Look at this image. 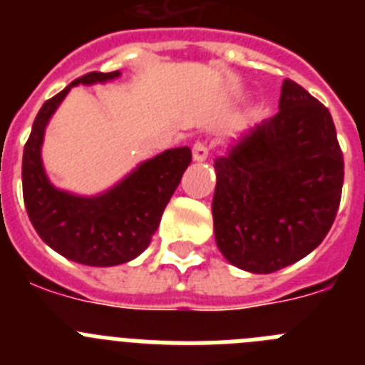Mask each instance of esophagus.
<instances>
[{
	"label": "esophagus",
	"instance_id": "34e87169",
	"mask_svg": "<svg viewBox=\"0 0 365 365\" xmlns=\"http://www.w3.org/2000/svg\"><path fill=\"white\" fill-rule=\"evenodd\" d=\"M192 155L195 163H205L208 159V146L205 143H195L193 144Z\"/></svg>",
	"mask_w": 365,
	"mask_h": 365
}]
</instances>
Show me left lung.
I'll use <instances>...</instances> for the list:
<instances>
[{
    "instance_id": "obj_1",
    "label": "left lung",
    "mask_w": 365,
    "mask_h": 365,
    "mask_svg": "<svg viewBox=\"0 0 365 365\" xmlns=\"http://www.w3.org/2000/svg\"><path fill=\"white\" fill-rule=\"evenodd\" d=\"M215 243L237 269L270 274L311 254L333 227L344 157L329 109L285 80L279 111L214 163Z\"/></svg>"
}]
</instances>
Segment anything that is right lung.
<instances>
[{"mask_svg":"<svg viewBox=\"0 0 365 365\" xmlns=\"http://www.w3.org/2000/svg\"><path fill=\"white\" fill-rule=\"evenodd\" d=\"M118 76L120 71L83 74L47 100L38 111L24 150L21 182L32 227L54 252L89 267L122 265L146 250L164 208L192 163L188 146L166 150L96 195H78L51 182L41 160V146L58 106L71 87L106 83Z\"/></svg>","mask_w":365,"mask_h":365,"instance_id":"1","label":"right lung"}]
</instances>
